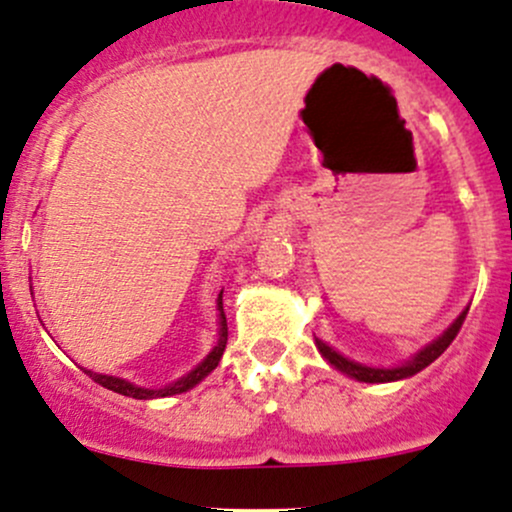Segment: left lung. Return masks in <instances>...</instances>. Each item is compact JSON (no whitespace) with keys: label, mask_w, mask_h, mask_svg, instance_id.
Returning a JSON list of instances; mask_svg holds the SVG:
<instances>
[{"label":"left lung","mask_w":512,"mask_h":512,"mask_svg":"<svg viewBox=\"0 0 512 512\" xmlns=\"http://www.w3.org/2000/svg\"><path fill=\"white\" fill-rule=\"evenodd\" d=\"M466 314H469V309L461 311L459 319H456L454 324L446 328V331L441 333L437 341H432V343H429V346H424L422 351L414 353L405 365H397V368H370V365L355 363V360L343 358L341 353L333 351L331 346H326V343L319 341V338H316V348H319V353L324 355V358L333 365V368L341 370V373H346L348 378L360 380V383H395V380L410 378V375L419 373V370L427 368L429 363H434V360H437L439 355L451 346V341H454L456 333H459L461 324H464Z\"/></svg>","instance_id":"1"}]
</instances>
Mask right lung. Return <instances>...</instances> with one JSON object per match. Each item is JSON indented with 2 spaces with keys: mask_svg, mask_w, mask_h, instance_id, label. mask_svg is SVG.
Listing matches in <instances>:
<instances>
[{
  "mask_svg": "<svg viewBox=\"0 0 512 512\" xmlns=\"http://www.w3.org/2000/svg\"><path fill=\"white\" fill-rule=\"evenodd\" d=\"M218 343L213 346V351L206 355V360L203 363H198L196 368L191 370V373L184 375V378H179L176 383L161 387V390H149V387H137L132 383H127V380L122 378H112V375H102V373H93V370H85L83 373H88L90 378L95 380V383L107 387V390L112 392H120V395L125 397H134V400H154V397H171V395H179V392H186L191 390V387H196L201 383L203 378H206L211 370L218 368L220 358H223V351H225V343H228V321H225V311H223V292L218 294Z\"/></svg>",
  "mask_w": 512,
  "mask_h": 512,
  "instance_id": "1",
  "label": "right lung"
}]
</instances>
